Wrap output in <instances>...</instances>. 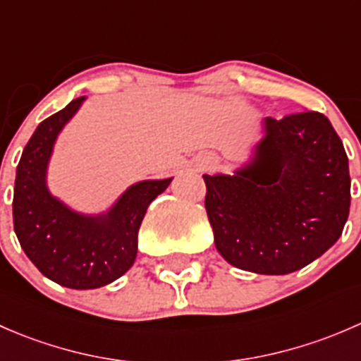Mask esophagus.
<instances>
[{"label": "esophagus", "instance_id": "esophagus-1", "mask_svg": "<svg viewBox=\"0 0 361 361\" xmlns=\"http://www.w3.org/2000/svg\"><path fill=\"white\" fill-rule=\"evenodd\" d=\"M214 166V160L213 159H209V160H206V162H204V169H211V167Z\"/></svg>", "mask_w": 361, "mask_h": 361}]
</instances>
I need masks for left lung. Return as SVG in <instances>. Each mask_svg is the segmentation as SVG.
Masks as SVG:
<instances>
[{"mask_svg":"<svg viewBox=\"0 0 361 361\" xmlns=\"http://www.w3.org/2000/svg\"><path fill=\"white\" fill-rule=\"evenodd\" d=\"M255 157L206 181L218 253L243 271L290 274L341 238L351 204L348 155L323 113L265 118Z\"/></svg>","mask_w":361,"mask_h":361,"instance_id":"obj_1","label":"left lung"}]
</instances>
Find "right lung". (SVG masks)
Listing matches in <instances>:
<instances>
[{
	"instance_id": "add662e5",
	"label": "right lung",
	"mask_w": 361,
	"mask_h": 361,
	"mask_svg": "<svg viewBox=\"0 0 361 361\" xmlns=\"http://www.w3.org/2000/svg\"><path fill=\"white\" fill-rule=\"evenodd\" d=\"M83 99H73L36 127L13 188V228L24 253L43 276L75 290L99 288L133 267L147 207L171 183L167 178L133 185L101 216H83L52 197L45 173L54 141Z\"/></svg>"
}]
</instances>
